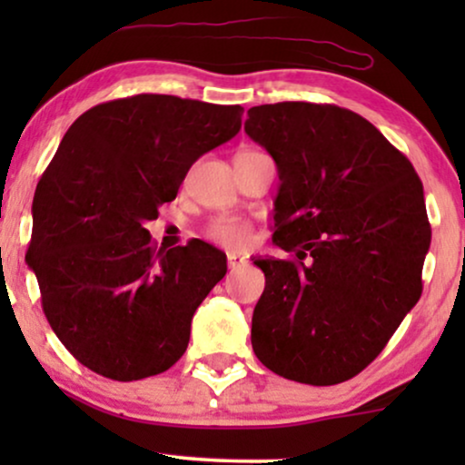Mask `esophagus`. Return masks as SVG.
<instances>
[{
    "label": "esophagus",
    "mask_w": 465,
    "mask_h": 465,
    "mask_svg": "<svg viewBox=\"0 0 465 465\" xmlns=\"http://www.w3.org/2000/svg\"><path fill=\"white\" fill-rule=\"evenodd\" d=\"M226 262H228V269H237V266L245 264V258L239 256V253H228Z\"/></svg>",
    "instance_id": "34e87169"
}]
</instances>
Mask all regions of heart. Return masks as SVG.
Masks as SVG:
<instances>
[{"label": "heart", "mask_w": 465, "mask_h": 465, "mask_svg": "<svg viewBox=\"0 0 465 465\" xmlns=\"http://www.w3.org/2000/svg\"><path fill=\"white\" fill-rule=\"evenodd\" d=\"M207 237L222 247L228 250H241L250 243L252 239V228L247 222L239 218H215L207 228Z\"/></svg>", "instance_id": "obj_1"}]
</instances>
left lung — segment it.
Wrapping results in <instances>:
<instances>
[{"label":"left lung","instance_id":"1","mask_svg":"<svg viewBox=\"0 0 465 465\" xmlns=\"http://www.w3.org/2000/svg\"><path fill=\"white\" fill-rule=\"evenodd\" d=\"M245 133L279 173L272 241L252 347L279 377L336 385L383 351L421 296L431 228L423 183L377 126L339 105L247 110Z\"/></svg>","mask_w":465,"mask_h":465}]
</instances>
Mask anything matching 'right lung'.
Instances as JSON below:
<instances>
[{
	"mask_svg": "<svg viewBox=\"0 0 465 465\" xmlns=\"http://www.w3.org/2000/svg\"><path fill=\"white\" fill-rule=\"evenodd\" d=\"M241 105L173 94L107 101L69 126L34 196L27 264L59 341L114 381L169 371L194 311L226 275L205 241L158 250L143 224L193 163L232 139Z\"/></svg>",
	"mask_w": 465,
	"mask_h": 465,
	"instance_id": "obj_1",
	"label": "right lung"
}]
</instances>
